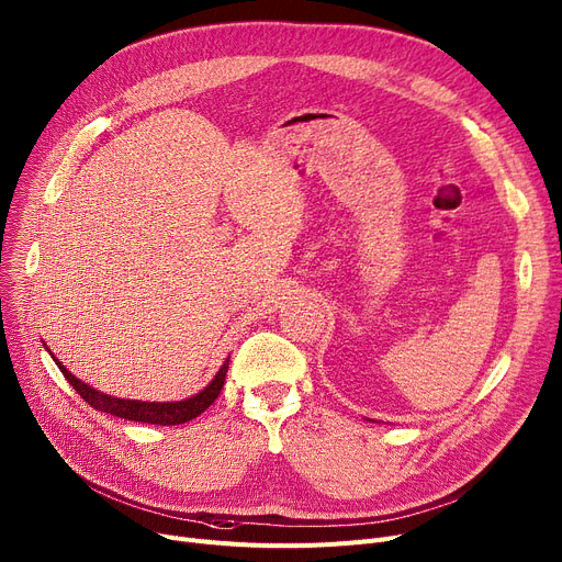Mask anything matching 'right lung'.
I'll list each match as a JSON object with an SVG mask.
<instances>
[{"label": "right lung", "instance_id": "right-lung-1", "mask_svg": "<svg viewBox=\"0 0 562 562\" xmlns=\"http://www.w3.org/2000/svg\"><path fill=\"white\" fill-rule=\"evenodd\" d=\"M55 358V356H53ZM55 362L59 364L61 374L66 376V381L76 387V393L95 411H103V413H112L116 418H124V420H135V423H149V425H181L188 423L192 418H198L200 413H204L215 397L221 395V390L225 385V376L229 370V358L223 362L221 372L215 374V379L202 390L200 395H194L190 400L183 402H137V400H119V397H110L99 393V390H93L91 385L82 383L80 379L72 376L64 364L55 358Z\"/></svg>", "mask_w": 562, "mask_h": 562}]
</instances>
